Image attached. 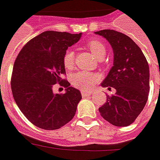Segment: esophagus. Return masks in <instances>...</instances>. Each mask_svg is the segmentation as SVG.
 I'll list each match as a JSON object with an SVG mask.
<instances>
[{"instance_id":"esophagus-1","label":"esophagus","mask_w":160,"mask_h":160,"mask_svg":"<svg viewBox=\"0 0 160 160\" xmlns=\"http://www.w3.org/2000/svg\"><path fill=\"white\" fill-rule=\"evenodd\" d=\"M92 94L91 92H86V91H82V96L83 97H87V96H90Z\"/></svg>"}]
</instances>
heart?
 <instances>
[{"label":"heart","mask_w":160,"mask_h":160,"mask_svg":"<svg viewBox=\"0 0 160 160\" xmlns=\"http://www.w3.org/2000/svg\"><path fill=\"white\" fill-rule=\"evenodd\" d=\"M88 48L92 53V55L97 59H102L105 57L106 54V49L104 44L101 41L92 40L88 42ZM74 59H75V54L74 52L68 50L65 52L63 56V64L67 69H72L74 67ZM98 80V77L89 72L85 71H78L77 73L73 74L71 76V83L74 86L82 90L91 89Z\"/></svg>","instance_id":"1"}]
</instances>
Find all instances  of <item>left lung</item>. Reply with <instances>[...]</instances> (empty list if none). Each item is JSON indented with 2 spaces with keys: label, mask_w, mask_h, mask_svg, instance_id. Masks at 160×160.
I'll list each match as a JSON object with an SVG mask.
<instances>
[{
  "label": "left lung",
  "mask_w": 160,
  "mask_h": 160,
  "mask_svg": "<svg viewBox=\"0 0 160 160\" xmlns=\"http://www.w3.org/2000/svg\"><path fill=\"white\" fill-rule=\"evenodd\" d=\"M105 38L113 50V66L102 83L113 87L99 108L102 118L116 126H130L142 111L150 92V69L140 47L126 34L104 29L94 33ZM110 89V88H109Z\"/></svg>",
  "instance_id": "1"
}]
</instances>
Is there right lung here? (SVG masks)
Wrapping results in <instances>:
<instances>
[{"instance_id":"right-lung-1","label":"right lung","mask_w":160,"mask_h":160,"mask_svg":"<svg viewBox=\"0 0 160 160\" xmlns=\"http://www.w3.org/2000/svg\"><path fill=\"white\" fill-rule=\"evenodd\" d=\"M81 36L82 33L45 31L29 41L16 58L11 77L13 98L25 117L37 127L58 129L76 114L81 92L69 86L61 75L66 72L65 52ZM56 82L66 87L65 94L53 92Z\"/></svg>"}]
</instances>
